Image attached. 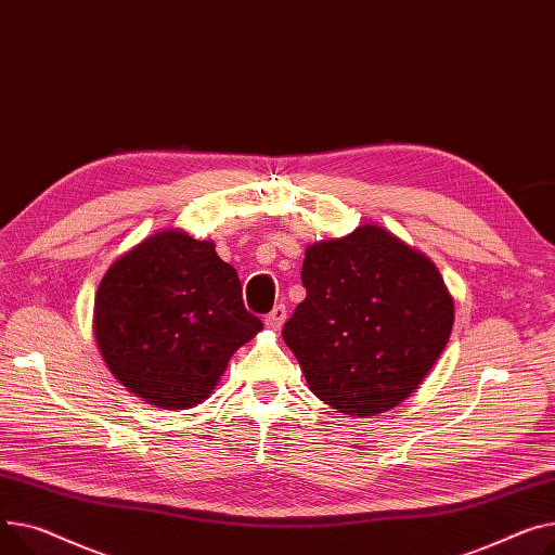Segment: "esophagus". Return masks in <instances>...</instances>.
Instances as JSON below:
<instances>
[{"mask_svg": "<svg viewBox=\"0 0 555 555\" xmlns=\"http://www.w3.org/2000/svg\"><path fill=\"white\" fill-rule=\"evenodd\" d=\"M285 317H287L285 306H276V308L266 317V327H270V330H281V325L285 323Z\"/></svg>", "mask_w": 555, "mask_h": 555, "instance_id": "34e87169", "label": "esophagus"}]
</instances>
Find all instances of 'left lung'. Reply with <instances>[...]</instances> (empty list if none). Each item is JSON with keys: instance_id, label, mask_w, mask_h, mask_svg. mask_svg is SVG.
<instances>
[{"instance_id": "8db88e82", "label": "left lung", "mask_w": 555, "mask_h": 555, "mask_svg": "<svg viewBox=\"0 0 555 555\" xmlns=\"http://www.w3.org/2000/svg\"><path fill=\"white\" fill-rule=\"evenodd\" d=\"M306 299L283 325L310 390L350 417L411 397L447 348L455 308L430 258L379 225L306 249Z\"/></svg>"}]
</instances>
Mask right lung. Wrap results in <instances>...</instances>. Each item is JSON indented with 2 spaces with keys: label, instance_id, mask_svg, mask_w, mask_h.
Instances as JSON below:
<instances>
[{
  "label": "right lung",
  "instance_id": "right-lung-1",
  "mask_svg": "<svg viewBox=\"0 0 555 555\" xmlns=\"http://www.w3.org/2000/svg\"><path fill=\"white\" fill-rule=\"evenodd\" d=\"M261 330L245 310L236 270L211 241L182 230L122 254L95 294L93 332L111 375L165 411L203 403L232 354Z\"/></svg>",
  "mask_w": 555,
  "mask_h": 555
}]
</instances>
